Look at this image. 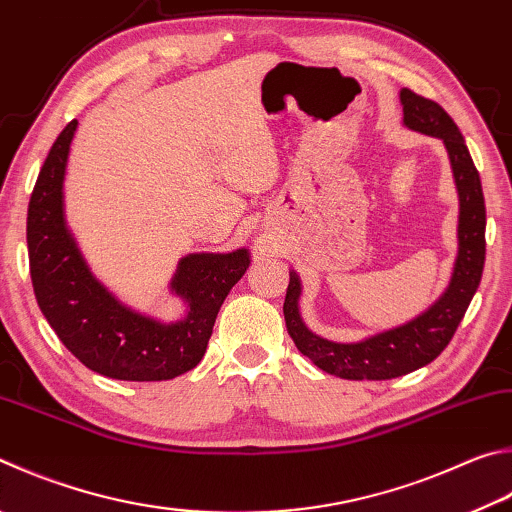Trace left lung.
<instances>
[{"label": "left lung", "instance_id": "obj_1", "mask_svg": "<svg viewBox=\"0 0 512 512\" xmlns=\"http://www.w3.org/2000/svg\"><path fill=\"white\" fill-rule=\"evenodd\" d=\"M403 125L412 132L439 138L448 152L454 188L459 197L457 257L445 291L416 318L358 342H333L313 333L300 313L302 280L291 271L286 288L284 320L295 347L315 367L347 380H389L421 369L448 347L459 322L477 293L486 262V203L481 179L466 141L454 120L434 100L401 89Z\"/></svg>", "mask_w": 512, "mask_h": 512}]
</instances>
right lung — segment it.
Returning a JSON list of instances; mask_svg holds the SVG:
<instances>
[{
	"label": "right lung",
	"mask_w": 512,
	"mask_h": 512,
	"mask_svg": "<svg viewBox=\"0 0 512 512\" xmlns=\"http://www.w3.org/2000/svg\"><path fill=\"white\" fill-rule=\"evenodd\" d=\"M78 120L62 129L37 176L26 219L31 280L40 311L82 365L116 380H170L208 349L221 304L250 264L248 248L179 259L170 293L185 313L165 322L132 309L91 271L64 212V176Z\"/></svg>",
	"instance_id": "obj_1"
}]
</instances>
